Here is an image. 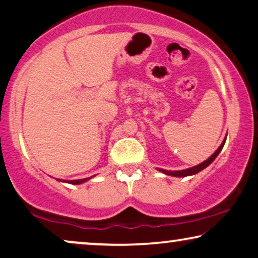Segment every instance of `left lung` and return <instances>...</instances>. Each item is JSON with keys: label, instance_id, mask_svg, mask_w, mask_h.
<instances>
[{"label": "left lung", "instance_id": "8db88e82", "mask_svg": "<svg viewBox=\"0 0 258 258\" xmlns=\"http://www.w3.org/2000/svg\"><path fill=\"white\" fill-rule=\"evenodd\" d=\"M225 140H227V136H225V139L223 140V142H222V144L220 147H218V149L215 151V153L211 155V156L208 158V160H206L204 162H202V163L197 164L195 165V167H191V168H188V169H184V170H176V171H171V170H165V169H161V168H157L158 171L163 172V174L168 175V176H174V177H185V176H191V175H195L197 174V172L202 171L203 169H206L208 165L211 164L214 162L215 158L217 157V155L221 153V150L223 149V146L225 143Z\"/></svg>", "mask_w": 258, "mask_h": 258}]
</instances>
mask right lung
<instances>
[{"label":"right lung","instance_id":"add662e5","mask_svg":"<svg viewBox=\"0 0 258 258\" xmlns=\"http://www.w3.org/2000/svg\"><path fill=\"white\" fill-rule=\"evenodd\" d=\"M90 178H93V176H91V177H87V178H82V179H72V181H66V179H57V181L64 182V183H70V184H82V183L89 181Z\"/></svg>","mask_w":258,"mask_h":258}]
</instances>
